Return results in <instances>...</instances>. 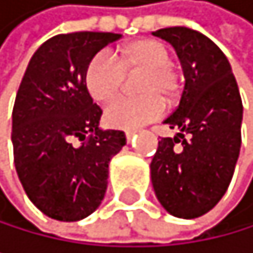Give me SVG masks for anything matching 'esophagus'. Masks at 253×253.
Returning a JSON list of instances; mask_svg holds the SVG:
<instances>
[{"label":"esophagus","mask_w":253,"mask_h":253,"mask_svg":"<svg viewBox=\"0 0 253 253\" xmlns=\"http://www.w3.org/2000/svg\"><path fill=\"white\" fill-rule=\"evenodd\" d=\"M136 134V131H134V129H126V131H125V136H126V141L129 142V141H131V137Z\"/></svg>","instance_id":"1"}]
</instances>
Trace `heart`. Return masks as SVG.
Listing matches in <instances>:
<instances>
[{
    "instance_id": "1",
    "label": "heart",
    "mask_w": 253,
    "mask_h": 253,
    "mask_svg": "<svg viewBox=\"0 0 253 253\" xmlns=\"http://www.w3.org/2000/svg\"><path fill=\"white\" fill-rule=\"evenodd\" d=\"M141 73L136 88L139 96L119 98L106 109L104 119L114 128H136L158 119L165 101L172 103L180 93L182 77L171 63L168 49L155 39H139L116 53L98 52L85 69V85L98 103H109L125 82V74Z\"/></svg>"
}]
</instances>
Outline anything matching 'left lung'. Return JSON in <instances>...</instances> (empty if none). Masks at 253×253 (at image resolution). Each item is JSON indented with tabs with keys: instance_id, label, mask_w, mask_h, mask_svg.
Here are the masks:
<instances>
[{
	"instance_id": "8db88e82",
	"label": "left lung",
	"mask_w": 253,
	"mask_h": 253,
	"mask_svg": "<svg viewBox=\"0 0 253 253\" xmlns=\"http://www.w3.org/2000/svg\"><path fill=\"white\" fill-rule=\"evenodd\" d=\"M176 49L185 87L165 120L179 129L162 137L150 163L154 190L174 217L209 212L228 188L241 149L243 101L225 53L203 33L185 27L154 31Z\"/></svg>"
}]
</instances>
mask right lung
Listing matches in <instances>:
<instances>
[{
    "label": "right lung",
    "mask_w": 253,
    "mask_h": 253,
    "mask_svg": "<svg viewBox=\"0 0 253 253\" xmlns=\"http://www.w3.org/2000/svg\"><path fill=\"white\" fill-rule=\"evenodd\" d=\"M120 38L76 31L47 39L18 87L12 111L15 169L31 203L55 220H81L101 204L109 162L126 144L124 131L98 128L103 111L85 85L90 60Z\"/></svg>",
    "instance_id": "obj_1"
}]
</instances>
